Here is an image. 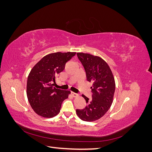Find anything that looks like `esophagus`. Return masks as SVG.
<instances>
[{
    "label": "esophagus",
    "mask_w": 152,
    "mask_h": 152,
    "mask_svg": "<svg viewBox=\"0 0 152 152\" xmlns=\"http://www.w3.org/2000/svg\"><path fill=\"white\" fill-rule=\"evenodd\" d=\"M71 94H72V95L73 97H77V96H78V95H79V94H77V93H73V92H72Z\"/></svg>",
    "instance_id": "esophagus-1"
}]
</instances>
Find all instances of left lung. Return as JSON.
Listing matches in <instances>:
<instances>
[{"label":"left lung","mask_w":152,"mask_h":152,"mask_svg":"<svg viewBox=\"0 0 152 152\" xmlns=\"http://www.w3.org/2000/svg\"><path fill=\"white\" fill-rule=\"evenodd\" d=\"M77 57L83 65L87 80L93 83L91 87L92 99L82 95L87 103L85 108L77 109V116L87 122L97 121L107 112L113 103L115 82L112 72L104 60L99 56L77 53Z\"/></svg>","instance_id":"1"}]
</instances>
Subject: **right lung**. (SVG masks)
<instances>
[{
  "mask_svg": "<svg viewBox=\"0 0 152 152\" xmlns=\"http://www.w3.org/2000/svg\"><path fill=\"white\" fill-rule=\"evenodd\" d=\"M75 52L54 53L43 57L31 69L27 79L26 94L34 111L45 118H52L60 112L61 104L70 91L53 87L56 75L65 68Z\"/></svg>",
  "mask_w": 152,
  "mask_h": 152,
  "instance_id": "1",
  "label": "right lung"
}]
</instances>
